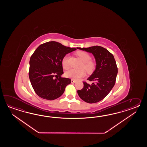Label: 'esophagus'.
Returning <instances> with one entry per match:
<instances>
[{"instance_id": "34e87169", "label": "esophagus", "mask_w": 147, "mask_h": 147, "mask_svg": "<svg viewBox=\"0 0 147 147\" xmlns=\"http://www.w3.org/2000/svg\"><path fill=\"white\" fill-rule=\"evenodd\" d=\"M71 83H72V84H74V83L76 82V81L74 80H73V79H71Z\"/></svg>"}]
</instances>
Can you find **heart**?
Returning <instances> with one entry per match:
<instances>
[{
  "mask_svg": "<svg viewBox=\"0 0 147 147\" xmlns=\"http://www.w3.org/2000/svg\"><path fill=\"white\" fill-rule=\"evenodd\" d=\"M76 55L82 61L81 68H84L88 73L93 72L96 68V63L92 60H91L90 56L88 53L82 51H78ZM69 58L68 55H66L63 58L62 66L64 69H67L69 68ZM85 75L86 72L84 69H70L65 73V76L67 78H71L74 80H78L84 76Z\"/></svg>",
  "mask_w": 147,
  "mask_h": 147,
  "instance_id": "heart-1",
  "label": "heart"
}]
</instances>
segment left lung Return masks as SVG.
<instances>
[{
	"mask_svg": "<svg viewBox=\"0 0 147 147\" xmlns=\"http://www.w3.org/2000/svg\"><path fill=\"white\" fill-rule=\"evenodd\" d=\"M78 49L92 53L96 62V69L87 80L91 84L83 82L84 88L77 91L82 100L89 103H96L103 99L116 83L118 68L112 53L106 48L96 46Z\"/></svg>",
	"mask_w": 147,
	"mask_h": 147,
	"instance_id": "obj_1",
	"label": "left lung"
}]
</instances>
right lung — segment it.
Listing matches in <instances>:
<instances>
[{
	"label": "right lung",
	"mask_w": 147,
	"mask_h": 147,
	"mask_svg": "<svg viewBox=\"0 0 147 147\" xmlns=\"http://www.w3.org/2000/svg\"><path fill=\"white\" fill-rule=\"evenodd\" d=\"M76 50L56 41L41 44L36 49L30 59L29 77L38 96L53 100L63 94L71 79L61 77L63 74L62 60Z\"/></svg>",
	"instance_id": "1"
}]
</instances>
